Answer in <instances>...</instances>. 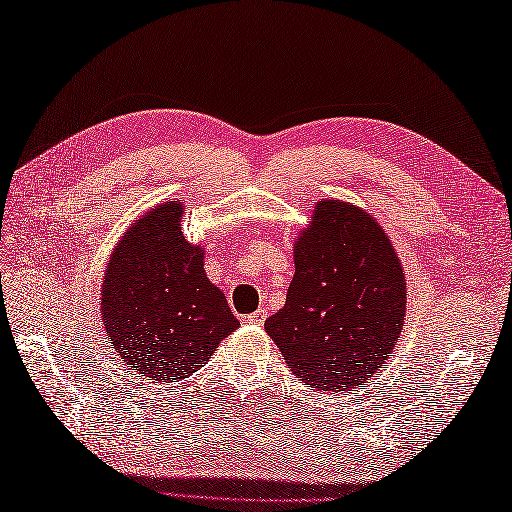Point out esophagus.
I'll return each mask as SVG.
<instances>
[{"instance_id": "34e87169", "label": "esophagus", "mask_w": 512, "mask_h": 512, "mask_svg": "<svg viewBox=\"0 0 512 512\" xmlns=\"http://www.w3.org/2000/svg\"><path fill=\"white\" fill-rule=\"evenodd\" d=\"M244 321L250 323V325H262V323L266 321V310L259 308V310H255L253 314H248V317H246Z\"/></svg>"}]
</instances>
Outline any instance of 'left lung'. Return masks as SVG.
Wrapping results in <instances>:
<instances>
[{"mask_svg":"<svg viewBox=\"0 0 512 512\" xmlns=\"http://www.w3.org/2000/svg\"><path fill=\"white\" fill-rule=\"evenodd\" d=\"M405 306V273L383 228L358 206L323 200L266 332L303 383L323 394L354 391L394 350Z\"/></svg>","mask_w":512,"mask_h":512,"instance_id":"obj_1","label":"left lung"}]
</instances>
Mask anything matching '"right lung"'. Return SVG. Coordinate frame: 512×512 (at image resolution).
Masks as SVG:
<instances>
[{
    "instance_id": "add662e5",
    "label": "right lung",
    "mask_w": 512,
    "mask_h": 512,
    "mask_svg": "<svg viewBox=\"0 0 512 512\" xmlns=\"http://www.w3.org/2000/svg\"><path fill=\"white\" fill-rule=\"evenodd\" d=\"M182 204L136 220L105 268L101 312L123 361L151 383H178L209 361L239 321L180 231Z\"/></svg>"
}]
</instances>
